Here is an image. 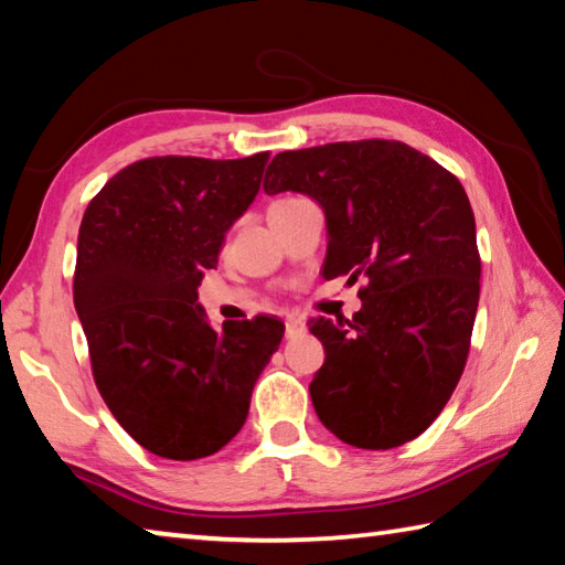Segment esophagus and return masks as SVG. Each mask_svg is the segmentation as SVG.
Wrapping results in <instances>:
<instances>
[{
	"mask_svg": "<svg viewBox=\"0 0 565 565\" xmlns=\"http://www.w3.org/2000/svg\"><path fill=\"white\" fill-rule=\"evenodd\" d=\"M303 331H306V323L301 319H286V339L299 337Z\"/></svg>",
	"mask_w": 565,
	"mask_h": 565,
	"instance_id": "esophagus-1",
	"label": "esophagus"
}]
</instances>
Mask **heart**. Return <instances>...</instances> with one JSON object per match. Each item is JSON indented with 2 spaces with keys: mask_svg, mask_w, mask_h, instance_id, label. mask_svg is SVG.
Here are the masks:
<instances>
[{
  "mask_svg": "<svg viewBox=\"0 0 565 565\" xmlns=\"http://www.w3.org/2000/svg\"><path fill=\"white\" fill-rule=\"evenodd\" d=\"M289 202H291V199H276V202L271 204V209H274V206H284V204H289Z\"/></svg>",
  "mask_w": 565,
  "mask_h": 565,
  "instance_id": "1",
  "label": "heart"
}]
</instances>
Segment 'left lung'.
Segmentation results:
<instances>
[{
  "instance_id": "1",
  "label": "left lung",
  "mask_w": 565,
  "mask_h": 565,
  "mask_svg": "<svg viewBox=\"0 0 565 565\" xmlns=\"http://www.w3.org/2000/svg\"><path fill=\"white\" fill-rule=\"evenodd\" d=\"M266 194L299 191L327 214L323 276H363L353 319H311L327 359L309 384L343 444L386 451L426 431L463 374L481 291L468 196L451 171L404 141L281 151Z\"/></svg>"
}]
</instances>
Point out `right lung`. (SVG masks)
<instances>
[{"instance_id":"add662e5","label":"right lung","mask_w":565,"mask_h":565,"mask_svg":"<svg viewBox=\"0 0 565 565\" xmlns=\"http://www.w3.org/2000/svg\"><path fill=\"white\" fill-rule=\"evenodd\" d=\"M269 151L151 157L114 174L79 226L74 306L104 404L134 441L174 461L242 431L256 379L279 349L271 317L214 331L196 286L259 194Z\"/></svg>"}]
</instances>
